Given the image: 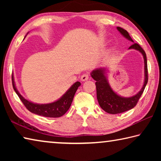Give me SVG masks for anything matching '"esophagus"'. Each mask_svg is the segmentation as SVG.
Segmentation results:
<instances>
[{"mask_svg":"<svg viewBox=\"0 0 161 161\" xmlns=\"http://www.w3.org/2000/svg\"><path fill=\"white\" fill-rule=\"evenodd\" d=\"M89 80V75L84 74V75H81V81H86V80Z\"/></svg>","mask_w":161,"mask_h":161,"instance_id":"esophagus-1","label":"esophagus"}]
</instances>
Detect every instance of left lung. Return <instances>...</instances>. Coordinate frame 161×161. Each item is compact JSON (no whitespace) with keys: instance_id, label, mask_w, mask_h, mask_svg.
<instances>
[{"instance_id":"1","label":"left lung","mask_w":161,"mask_h":161,"mask_svg":"<svg viewBox=\"0 0 161 161\" xmlns=\"http://www.w3.org/2000/svg\"><path fill=\"white\" fill-rule=\"evenodd\" d=\"M116 29L123 36L133 44L129 48L140 52L144 59V81L143 86L140 91L132 97H121L113 90L108 80V74L109 72L108 67L97 68L92 71L91 77L96 81L97 97L99 104L103 111L111 114L123 113L129 111L135 107L138 99L144 91V89L148 83V67H147V58L145 51L141 46L134 43L132 38L126 30L117 27Z\"/></svg>"}]
</instances>
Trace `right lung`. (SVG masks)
I'll return each mask as SVG.
<instances>
[{"mask_svg":"<svg viewBox=\"0 0 161 161\" xmlns=\"http://www.w3.org/2000/svg\"><path fill=\"white\" fill-rule=\"evenodd\" d=\"M12 83L15 93L18 94V96L22 101V102L23 103V104L25 106V107L31 112L40 116L53 117V118L60 117L67 112L71 104H72L73 98L75 97L76 92H77L79 86L81 85L80 81H76L58 100L48 103H37L29 101L28 99H26L25 97H23L20 94L18 90L17 87H16L13 74H12Z\"/></svg>","mask_w":161,"mask_h":161,"instance_id":"add662e5","label":"right lung"}]
</instances>
